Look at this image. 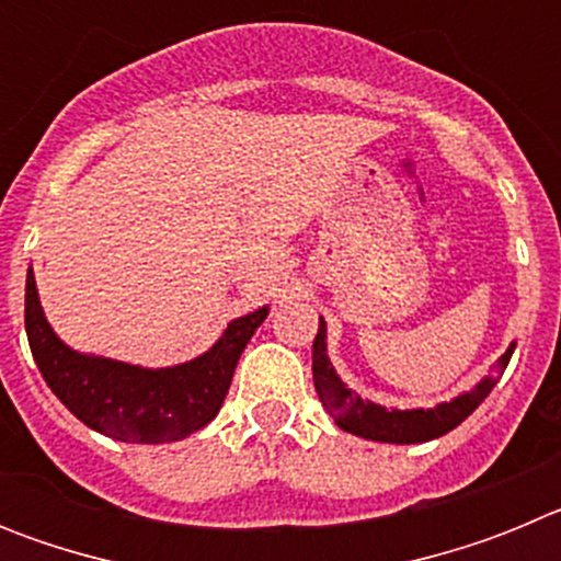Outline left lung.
<instances>
[{"mask_svg": "<svg viewBox=\"0 0 561 561\" xmlns=\"http://www.w3.org/2000/svg\"><path fill=\"white\" fill-rule=\"evenodd\" d=\"M512 354L514 345L500 356L489 379H483L478 388L447 401V404H438L433 410H388L359 399L354 390L342 385L340 376L331 368L329 354H325V323L320 317V329H317L314 348H311V370H314L317 396H320L331 419L336 421V427L359 435V438L385 440V444H424V440L447 435L449 430L458 427L460 421L469 419L480 408V401L497 385Z\"/></svg>", "mask_w": 561, "mask_h": 561, "instance_id": "left-lung-1", "label": "left lung"}]
</instances>
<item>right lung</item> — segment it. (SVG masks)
Here are the masks:
<instances>
[{
    "label": "right lung",
    "instance_id": "1",
    "mask_svg": "<svg viewBox=\"0 0 561 561\" xmlns=\"http://www.w3.org/2000/svg\"><path fill=\"white\" fill-rule=\"evenodd\" d=\"M264 317L266 309H257L232 320L207 354L185 365L146 370L67 348L44 320L33 270L24 286V329L49 390L87 427L131 444L180 440L216 419L238 356Z\"/></svg>",
    "mask_w": 561,
    "mask_h": 561
}]
</instances>
